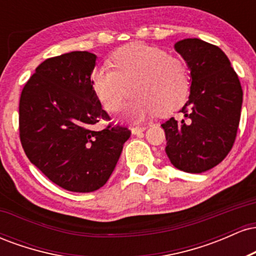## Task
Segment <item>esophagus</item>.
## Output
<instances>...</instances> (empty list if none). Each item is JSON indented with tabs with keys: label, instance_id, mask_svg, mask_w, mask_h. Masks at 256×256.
<instances>
[{
	"label": "esophagus",
	"instance_id": "esophagus-1",
	"mask_svg": "<svg viewBox=\"0 0 256 256\" xmlns=\"http://www.w3.org/2000/svg\"><path fill=\"white\" fill-rule=\"evenodd\" d=\"M146 126H134V128H131V132L134 134H140V132H143L146 130Z\"/></svg>",
	"mask_w": 256,
	"mask_h": 256
}]
</instances>
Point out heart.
Segmentation results:
<instances>
[{"mask_svg": "<svg viewBox=\"0 0 256 256\" xmlns=\"http://www.w3.org/2000/svg\"><path fill=\"white\" fill-rule=\"evenodd\" d=\"M113 66L96 67L91 85L108 112L118 110L132 89L134 96L125 106L122 116L134 122H142L156 112L171 113L189 92L190 78L183 61L154 46L142 43L126 46L113 56Z\"/></svg>", "mask_w": 256, "mask_h": 256, "instance_id": "1", "label": "heart"}]
</instances>
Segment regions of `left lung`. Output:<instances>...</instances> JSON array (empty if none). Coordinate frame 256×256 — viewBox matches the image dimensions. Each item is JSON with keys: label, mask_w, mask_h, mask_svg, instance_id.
<instances>
[{"label": "left lung", "mask_w": 256, "mask_h": 256, "mask_svg": "<svg viewBox=\"0 0 256 256\" xmlns=\"http://www.w3.org/2000/svg\"><path fill=\"white\" fill-rule=\"evenodd\" d=\"M190 71L184 119L164 122L166 154L176 168L201 173L224 160L238 128L243 91L225 52L198 38L174 44Z\"/></svg>", "instance_id": "obj_1"}]
</instances>
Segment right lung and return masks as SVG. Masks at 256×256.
Masks as SVG:
<instances>
[{
  "mask_svg": "<svg viewBox=\"0 0 256 256\" xmlns=\"http://www.w3.org/2000/svg\"><path fill=\"white\" fill-rule=\"evenodd\" d=\"M98 56L71 52L46 58L22 89L20 140L28 160L52 183L73 192H91L107 183L131 132L110 120L91 85Z\"/></svg>",
  "mask_w": 256,
  "mask_h": 256,
  "instance_id": "right-lung-1",
  "label": "right lung"
}]
</instances>
